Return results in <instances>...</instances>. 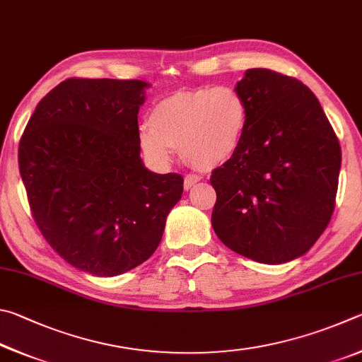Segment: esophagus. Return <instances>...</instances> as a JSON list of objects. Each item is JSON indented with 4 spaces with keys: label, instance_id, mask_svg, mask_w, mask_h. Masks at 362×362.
I'll return each mask as SVG.
<instances>
[{
    "label": "esophagus",
    "instance_id": "esophagus-1",
    "mask_svg": "<svg viewBox=\"0 0 362 362\" xmlns=\"http://www.w3.org/2000/svg\"><path fill=\"white\" fill-rule=\"evenodd\" d=\"M202 180V177L199 175H186L185 176V189L186 191H189L194 185H197V182Z\"/></svg>",
    "mask_w": 362,
    "mask_h": 362
}]
</instances>
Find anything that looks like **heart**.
<instances>
[{"label":"heart","mask_w":362,"mask_h":362,"mask_svg":"<svg viewBox=\"0 0 362 362\" xmlns=\"http://www.w3.org/2000/svg\"><path fill=\"white\" fill-rule=\"evenodd\" d=\"M248 120L245 98L230 86L199 87L157 101L138 143L156 167H167L176 148L199 168H214L235 154Z\"/></svg>","instance_id":"heart-1"}]
</instances>
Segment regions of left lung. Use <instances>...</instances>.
Masks as SVG:
<instances>
[{
  "label": "left lung",
  "mask_w": 362,
  "mask_h": 362,
  "mask_svg": "<svg viewBox=\"0 0 362 362\" xmlns=\"http://www.w3.org/2000/svg\"><path fill=\"white\" fill-rule=\"evenodd\" d=\"M242 144L213 170L211 226L227 248L261 264H284L312 248L331 221L339 186V139L318 98L296 78L246 69Z\"/></svg>",
  "instance_id": "left-lung-1"
}]
</instances>
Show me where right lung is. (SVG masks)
Wrapping results in <instances>:
<instances>
[{
	"label": "right lung",
	"instance_id": "obj_1",
	"mask_svg": "<svg viewBox=\"0 0 362 362\" xmlns=\"http://www.w3.org/2000/svg\"><path fill=\"white\" fill-rule=\"evenodd\" d=\"M144 81L66 79L30 117L18 168L31 213L73 267L116 276L154 255L182 194L181 175L149 171L139 157Z\"/></svg>",
	"mask_w": 362,
	"mask_h": 362
}]
</instances>
